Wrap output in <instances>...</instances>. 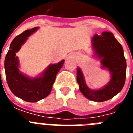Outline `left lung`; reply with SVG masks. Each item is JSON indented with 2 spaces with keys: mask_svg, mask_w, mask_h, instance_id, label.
Here are the masks:
<instances>
[{
  "mask_svg": "<svg viewBox=\"0 0 133 133\" xmlns=\"http://www.w3.org/2000/svg\"><path fill=\"white\" fill-rule=\"evenodd\" d=\"M95 56L101 61V67L110 74L107 84L98 90H92L86 84L84 77L79 67L77 69V81L79 90L88 99L103 102L112 98L123 89L125 83L127 63L122 45L110 32H103L101 35H95L92 39Z\"/></svg>",
  "mask_w": 133,
  "mask_h": 133,
  "instance_id": "obj_1",
  "label": "left lung"
}]
</instances>
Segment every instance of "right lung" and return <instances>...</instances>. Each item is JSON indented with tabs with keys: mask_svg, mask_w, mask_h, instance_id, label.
I'll use <instances>...</instances> for the list:
<instances>
[{
	"mask_svg": "<svg viewBox=\"0 0 133 133\" xmlns=\"http://www.w3.org/2000/svg\"><path fill=\"white\" fill-rule=\"evenodd\" d=\"M38 27L26 30L12 41L4 61L6 78L9 89L18 98L29 103H35L46 97L52 90L56 76L64 64L62 60L52 64L40 76L30 78L19 70V61L16 52L21 49L28 37L37 30Z\"/></svg>",
	"mask_w": 133,
	"mask_h": 133,
	"instance_id": "1",
	"label": "right lung"
}]
</instances>
